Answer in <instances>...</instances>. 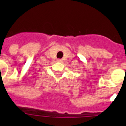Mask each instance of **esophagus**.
<instances>
[{
	"label": "esophagus",
	"mask_w": 126,
	"mask_h": 126,
	"mask_svg": "<svg viewBox=\"0 0 126 126\" xmlns=\"http://www.w3.org/2000/svg\"><path fill=\"white\" fill-rule=\"evenodd\" d=\"M56 61H57V62H61V61H62V60H61V59H56Z\"/></svg>",
	"instance_id": "esophagus-1"
}]
</instances>
